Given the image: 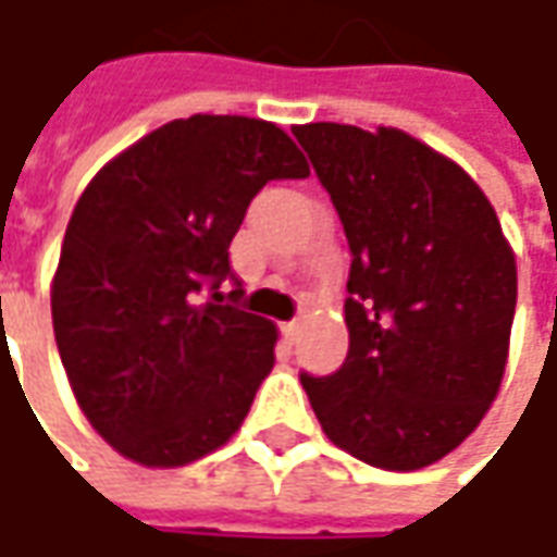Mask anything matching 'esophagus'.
<instances>
[{
  "mask_svg": "<svg viewBox=\"0 0 557 557\" xmlns=\"http://www.w3.org/2000/svg\"><path fill=\"white\" fill-rule=\"evenodd\" d=\"M282 337H285L288 344H294V341L300 337V322H285V325H282Z\"/></svg>",
  "mask_w": 557,
  "mask_h": 557,
  "instance_id": "1",
  "label": "esophagus"
}]
</instances>
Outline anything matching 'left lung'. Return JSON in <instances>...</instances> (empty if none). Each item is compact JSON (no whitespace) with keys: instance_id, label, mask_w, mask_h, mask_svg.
<instances>
[{"instance_id":"8db88e82","label":"left lung","mask_w":557,"mask_h":557,"mask_svg":"<svg viewBox=\"0 0 557 557\" xmlns=\"http://www.w3.org/2000/svg\"><path fill=\"white\" fill-rule=\"evenodd\" d=\"M354 253L347 362L304 374L325 437L384 471H418L468 437L503 384L518 263L483 188L416 136L304 123Z\"/></svg>"}]
</instances>
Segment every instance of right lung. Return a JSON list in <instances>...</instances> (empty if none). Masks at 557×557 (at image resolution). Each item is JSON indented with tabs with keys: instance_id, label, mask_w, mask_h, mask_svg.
I'll return each instance as SVG.
<instances>
[{
	"instance_id": "obj_1",
	"label": "right lung",
	"mask_w": 557,
	"mask_h": 557,
	"mask_svg": "<svg viewBox=\"0 0 557 557\" xmlns=\"http://www.w3.org/2000/svg\"><path fill=\"white\" fill-rule=\"evenodd\" d=\"M304 176L282 126L195 114L133 141L83 188L52 278L54 344L76 406L123 459L183 468L242 428L278 329L201 294L228 275L250 198Z\"/></svg>"
}]
</instances>
